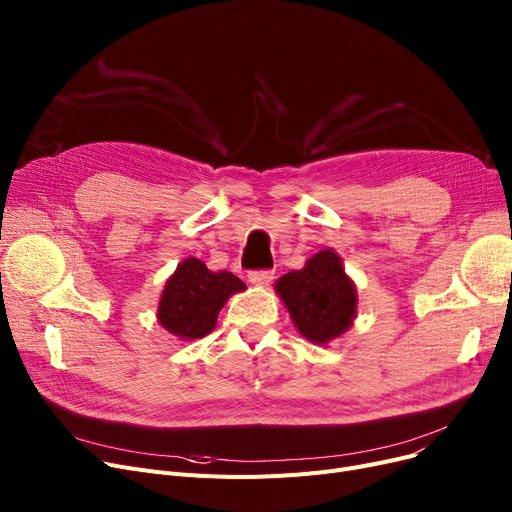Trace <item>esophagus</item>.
<instances>
[{
  "label": "esophagus",
  "instance_id": "obj_1",
  "mask_svg": "<svg viewBox=\"0 0 512 512\" xmlns=\"http://www.w3.org/2000/svg\"><path fill=\"white\" fill-rule=\"evenodd\" d=\"M274 280V272L272 270H253L249 272V282L263 286V284H270Z\"/></svg>",
  "mask_w": 512,
  "mask_h": 512
}]
</instances>
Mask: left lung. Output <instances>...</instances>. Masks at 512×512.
Segmentation results:
<instances>
[{"instance_id": "obj_1", "label": "left lung", "mask_w": 512, "mask_h": 512, "mask_svg": "<svg viewBox=\"0 0 512 512\" xmlns=\"http://www.w3.org/2000/svg\"><path fill=\"white\" fill-rule=\"evenodd\" d=\"M276 290L294 326L315 344L338 338L351 328L357 313L355 286L330 249L313 255L303 270L282 276Z\"/></svg>"}]
</instances>
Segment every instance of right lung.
I'll use <instances>...</instances> for the list:
<instances>
[{"label":"right lung","instance_id":"obj_1","mask_svg":"<svg viewBox=\"0 0 512 512\" xmlns=\"http://www.w3.org/2000/svg\"><path fill=\"white\" fill-rule=\"evenodd\" d=\"M245 290V282L230 272H209L195 257L182 261L166 282L157 319L182 340L207 336L232 292Z\"/></svg>","mask_w":512,"mask_h":512}]
</instances>
